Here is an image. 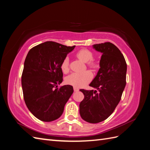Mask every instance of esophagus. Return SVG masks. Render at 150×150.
I'll use <instances>...</instances> for the list:
<instances>
[{
  "label": "esophagus",
  "mask_w": 150,
  "mask_h": 150,
  "mask_svg": "<svg viewBox=\"0 0 150 150\" xmlns=\"http://www.w3.org/2000/svg\"><path fill=\"white\" fill-rule=\"evenodd\" d=\"M73 90H74V91H78L79 90V89L77 87H73Z\"/></svg>",
  "instance_id": "1"
}]
</instances>
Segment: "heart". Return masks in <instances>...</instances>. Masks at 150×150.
Instances as JSON below:
<instances>
[{"label":"heart","instance_id":"b5f03b06","mask_svg":"<svg viewBox=\"0 0 150 150\" xmlns=\"http://www.w3.org/2000/svg\"><path fill=\"white\" fill-rule=\"evenodd\" d=\"M77 57L82 61L86 62L88 67L91 68H95L97 66V63L95 60H92L93 58V55L91 52L87 49H82L79 50L76 54ZM62 71L64 73H68L69 71V58L65 57L60 65ZM93 75L90 71H84L81 73H73L71 75H68L66 77V81L68 84L73 86L74 87L81 88L84 86L88 82H90Z\"/></svg>","mask_w":150,"mask_h":150}]
</instances>
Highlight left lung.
<instances>
[{"label": "left lung", "mask_w": 150, "mask_h": 150, "mask_svg": "<svg viewBox=\"0 0 150 150\" xmlns=\"http://www.w3.org/2000/svg\"><path fill=\"white\" fill-rule=\"evenodd\" d=\"M103 55L100 69L90 86L98 90H80L84 98L80 103L82 119L90 123L106 120L119 103L126 84L127 64L119 48L107 42L94 44Z\"/></svg>", "instance_id": "1"}]
</instances>
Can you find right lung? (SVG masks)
Listing matches in <instances>:
<instances>
[{"mask_svg": "<svg viewBox=\"0 0 150 150\" xmlns=\"http://www.w3.org/2000/svg\"><path fill=\"white\" fill-rule=\"evenodd\" d=\"M75 47L47 41L28 52L22 74V91L28 110L38 119L51 122L62 115L73 88L71 85L57 88L63 81L60 65Z\"/></svg>", "mask_w": 150, "mask_h": 150, "instance_id": "add662e5", "label": "right lung"}]
</instances>
